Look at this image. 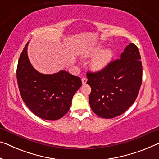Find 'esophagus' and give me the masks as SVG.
I'll return each mask as SVG.
<instances>
[{
  "mask_svg": "<svg viewBox=\"0 0 159 159\" xmlns=\"http://www.w3.org/2000/svg\"><path fill=\"white\" fill-rule=\"evenodd\" d=\"M81 80H82V84L84 85V84H86V82H87V79H86V78H82Z\"/></svg>",
  "mask_w": 159,
  "mask_h": 159,
  "instance_id": "34e87169",
  "label": "esophagus"
}]
</instances>
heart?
<instances>
[{
    "label": "heart",
    "instance_id": "b5f03b06",
    "mask_svg": "<svg viewBox=\"0 0 159 159\" xmlns=\"http://www.w3.org/2000/svg\"><path fill=\"white\" fill-rule=\"evenodd\" d=\"M103 47L98 46L93 48L87 50L83 53V56L85 58H89L93 55L97 54L94 56L90 63L91 68L95 71H100L107 67L111 63L113 58V52L111 49L102 50Z\"/></svg>",
    "mask_w": 159,
    "mask_h": 159
}]
</instances>
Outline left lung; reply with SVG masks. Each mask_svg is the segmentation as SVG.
<instances>
[{"mask_svg":"<svg viewBox=\"0 0 159 159\" xmlns=\"http://www.w3.org/2000/svg\"><path fill=\"white\" fill-rule=\"evenodd\" d=\"M139 49L130 43L120 58L105 69L87 73L91 88L89 104L99 117L112 118L124 113L134 103L142 83V63Z\"/></svg>","mask_w":159,"mask_h":159,"instance_id":"obj_1","label":"left lung"}]
</instances>
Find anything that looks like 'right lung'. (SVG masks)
I'll use <instances>...</instances> for the list:
<instances>
[{
  "label": "right lung",
  "instance_id": "1",
  "mask_svg": "<svg viewBox=\"0 0 159 159\" xmlns=\"http://www.w3.org/2000/svg\"><path fill=\"white\" fill-rule=\"evenodd\" d=\"M28 42L20 54L16 71L20 96L37 116L58 120L69 110L73 95L81 86V80L66 70L53 74L37 71L28 59Z\"/></svg>",
  "mask_w": 159,
  "mask_h": 159
}]
</instances>
